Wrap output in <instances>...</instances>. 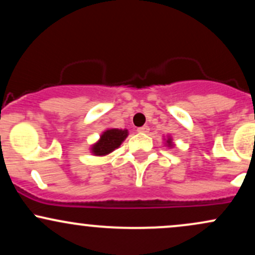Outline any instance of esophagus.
<instances>
[{"instance_id":"1","label":"esophagus","mask_w":255,"mask_h":255,"mask_svg":"<svg viewBox=\"0 0 255 255\" xmlns=\"http://www.w3.org/2000/svg\"><path fill=\"white\" fill-rule=\"evenodd\" d=\"M148 130H150L148 126H142V127L137 128V131H139V133H148Z\"/></svg>"}]
</instances>
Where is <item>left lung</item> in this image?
I'll return each instance as SVG.
<instances>
[{
    "label": "left lung",
    "mask_w": 255,
    "mask_h": 255,
    "mask_svg": "<svg viewBox=\"0 0 255 255\" xmlns=\"http://www.w3.org/2000/svg\"><path fill=\"white\" fill-rule=\"evenodd\" d=\"M166 142H168V146H171V139H168V141Z\"/></svg>",
    "instance_id": "8db88e82"
}]
</instances>
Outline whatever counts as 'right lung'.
<instances>
[{
  "mask_svg": "<svg viewBox=\"0 0 255 255\" xmlns=\"http://www.w3.org/2000/svg\"><path fill=\"white\" fill-rule=\"evenodd\" d=\"M128 130L118 129V128H113V129L105 130L101 135V139L98 142H96L92 146V153L96 156H105L113 152L115 148H118L122 141L127 137Z\"/></svg>",
  "mask_w": 255,
  "mask_h": 255,
  "instance_id": "add662e5",
  "label": "right lung"
}]
</instances>
